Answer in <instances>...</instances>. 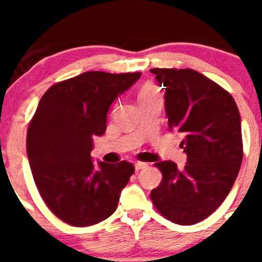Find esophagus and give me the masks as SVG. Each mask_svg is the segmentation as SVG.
I'll return each mask as SVG.
<instances>
[{
  "mask_svg": "<svg viewBox=\"0 0 262 262\" xmlns=\"http://www.w3.org/2000/svg\"><path fill=\"white\" fill-rule=\"evenodd\" d=\"M148 166L147 163H142V161H138L135 163V170H142V169H145Z\"/></svg>",
  "mask_w": 262,
  "mask_h": 262,
  "instance_id": "obj_1",
  "label": "esophagus"
}]
</instances>
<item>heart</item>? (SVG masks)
Masks as SVG:
<instances>
[{"label":"heart","instance_id":"1","mask_svg":"<svg viewBox=\"0 0 262 262\" xmlns=\"http://www.w3.org/2000/svg\"><path fill=\"white\" fill-rule=\"evenodd\" d=\"M156 94L159 93H157V90L155 89L154 86H151V85H145V86H143L142 89H140V92H139V102L145 98H149V97L152 96H156Z\"/></svg>","mask_w":262,"mask_h":262}]
</instances>
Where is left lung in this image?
I'll return each instance as SVG.
<instances>
[{"label":"left lung","mask_w":262,"mask_h":262,"mask_svg":"<svg viewBox=\"0 0 262 262\" xmlns=\"http://www.w3.org/2000/svg\"><path fill=\"white\" fill-rule=\"evenodd\" d=\"M165 89V111L170 131L184 136L187 156L184 169L173 161L155 165L163 173L151 191L155 207L176 224L203 221L223 203L239 174L243 160L240 113L235 99L193 69L154 68Z\"/></svg>","instance_id":"8db88e82"}]
</instances>
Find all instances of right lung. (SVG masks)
Instances as JSON below:
<instances>
[{
  "mask_svg": "<svg viewBox=\"0 0 262 262\" xmlns=\"http://www.w3.org/2000/svg\"><path fill=\"white\" fill-rule=\"evenodd\" d=\"M142 73L85 72L43 94L27 129L32 177L48 209L75 227L93 226L117 210L120 191L135 172L120 161L94 166L93 138L106 131L110 105Z\"/></svg>",
  "mask_w": 262,
  "mask_h": 262,
  "instance_id": "obj_1",
  "label": "right lung"
}]
</instances>
